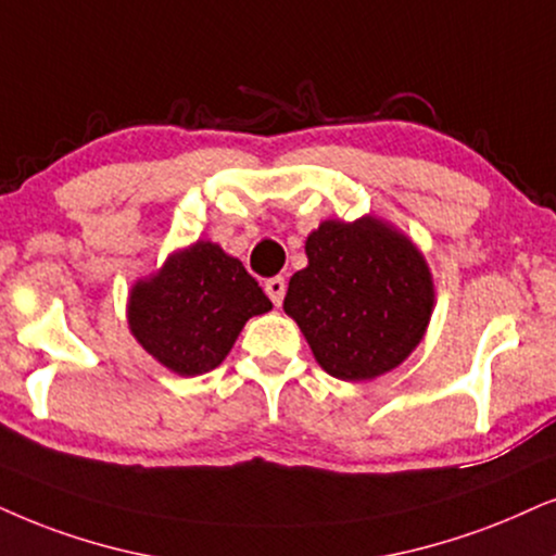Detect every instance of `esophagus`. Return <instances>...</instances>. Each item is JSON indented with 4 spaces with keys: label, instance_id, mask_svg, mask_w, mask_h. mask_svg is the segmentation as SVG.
<instances>
[{
    "label": "esophagus",
    "instance_id": "34e87169",
    "mask_svg": "<svg viewBox=\"0 0 556 556\" xmlns=\"http://www.w3.org/2000/svg\"><path fill=\"white\" fill-rule=\"evenodd\" d=\"M264 292L269 294V300L274 302V305H282V300H285V292H287V282H285V277H269L264 282Z\"/></svg>",
    "mask_w": 556,
    "mask_h": 556
}]
</instances>
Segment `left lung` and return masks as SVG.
Returning <instances> with one entry per match:
<instances>
[{
    "label": "left lung",
    "mask_w": 556,
    "mask_h": 556,
    "mask_svg": "<svg viewBox=\"0 0 556 556\" xmlns=\"http://www.w3.org/2000/svg\"><path fill=\"white\" fill-rule=\"evenodd\" d=\"M307 266L287 287L298 320L330 377L362 382L395 369L424 339L433 282L424 256L375 217L326 220L307 236Z\"/></svg>",
    "instance_id": "obj_1"
}]
</instances>
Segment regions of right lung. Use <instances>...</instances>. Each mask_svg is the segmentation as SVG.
I'll return each mask as SVG.
<instances>
[{
  "label": "right lung",
  "instance_id": "1",
  "mask_svg": "<svg viewBox=\"0 0 556 556\" xmlns=\"http://www.w3.org/2000/svg\"><path fill=\"white\" fill-rule=\"evenodd\" d=\"M271 311L262 287L220 245L197 241L130 292L132 336L177 375L194 377L228 356L251 315Z\"/></svg>",
  "mask_w": 556,
  "mask_h": 556
}]
</instances>
